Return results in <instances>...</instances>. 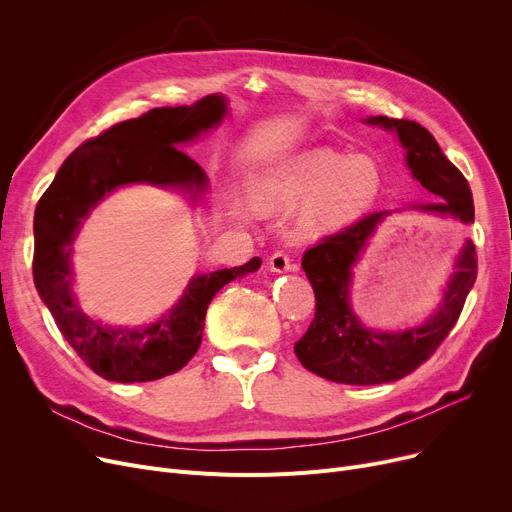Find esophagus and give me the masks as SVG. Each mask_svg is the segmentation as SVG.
Segmentation results:
<instances>
[{"label": "esophagus", "mask_w": 512, "mask_h": 512, "mask_svg": "<svg viewBox=\"0 0 512 512\" xmlns=\"http://www.w3.org/2000/svg\"><path fill=\"white\" fill-rule=\"evenodd\" d=\"M267 267L276 274H284L288 270H294V265L290 263V257L284 251H276L270 259H267Z\"/></svg>", "instance_id": "34e87169"}]
</instances>
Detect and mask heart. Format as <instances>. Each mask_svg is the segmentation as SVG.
<instances>
[{"label":"heart","mask_w":512,"mask_h":512,"mask_svg":"<svg viewBox=\"0 0 512 512\" xmlns=\"http://www.w3.org/2000/svg\"><path fill=\"white\" fill-rule=\"evenodd\" d=\"M380 184L373 161L313 149L282 166L261 186L257 199L263 207H303L305 226L336 228L369 209L378 199Z\"/></svg>","instance_id":"heart-1"}]
</instances>
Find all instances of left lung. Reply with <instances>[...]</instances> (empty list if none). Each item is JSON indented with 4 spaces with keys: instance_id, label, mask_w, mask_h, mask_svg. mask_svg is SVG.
Returning a JSON list of instances; mask_svg holds the SVG:
<instances>
[{
    "instance_id": "left-lung-1",
    "label": "left lung",
    "mask_w": 512,
    "mask_h": 512,
    "mask_svg": "<svg viewBox=\"0 0 512 512\" xmlns=\"http://www.w3.org/2000/svg\"><path fill=\"white\" fill-rule=\"evenodd\" d=\"M396 130L407 149V164L413 176L429 193L442 199L421 209L452 215L471 224L475 218L473 195L467 178L442 153L434 134L413 120L369 118ZM390 211H373L359 222L319 240L303 255V270L315 292V317L305 336L294 344V353L305 369L336 384L371 386L396 382L413 373L446 340L465 307L467 294L477 278L475 245L467 240L456 261V272L448 284L438 311L421 328L398 334H380L361 326L348 305L351 270L363 253L367 240Z\"/></svg>"
}]
</instances>
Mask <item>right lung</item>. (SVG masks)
<instances>
[{
	"label": "right lung",
	"instance_id": "right-lung-1",
	"mask_svg": "<svg viewBox=\"0 0 512 512\" xmlns=\"http://www.w3.org/2000/svg\"><path fill=\"white\" fill-rule=\"evenodd\" d=\"M226 99L207 95L195 105L155 107L114 124L80 145L58 170L35 209L33 280L39 297L76 355L103 380L132 384L176 373L199 351L205 313L238 276L259 270L261 259L191 280L178 305L145 328H112L87 317L72 299V240L89 211L116 186L151 182L205 191V172L176 145L220 124Z\"/></svg>",
	"mask_w": 512,
	"mask_h": 512
}]
</instances>
